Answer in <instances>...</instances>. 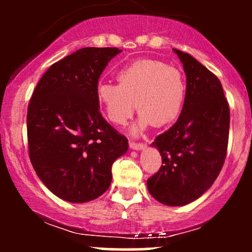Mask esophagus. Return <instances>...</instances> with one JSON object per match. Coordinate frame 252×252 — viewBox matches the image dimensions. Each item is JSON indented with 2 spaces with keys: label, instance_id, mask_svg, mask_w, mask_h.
Masks as SVG:
<instances>
[{
  "label": "esophagus",
  "instance_id": "esophagus-1",
  "mask_svg": "<svg viewBox=\"0 0 252 252\" xmlns=\"http://www.w3.org/2000/svg\"><path fill=\"white\" fill-rule=\"evenodd\" d=\"M130 148L134 150H142L146 148V144L144 143H137V142H130L129 143Z\"/></svg>",
  "mask_w": 252,
  "mask_h": 252
}]
</instances>
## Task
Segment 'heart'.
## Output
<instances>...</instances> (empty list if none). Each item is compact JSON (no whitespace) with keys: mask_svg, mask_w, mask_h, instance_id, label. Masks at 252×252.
I'll list each match as a JSON object with an SVG mask.
<instances>
[{"mask_svg":"<svg viewBox=\"0 0 252 252\" xmlns=\"http://www.w3.org/2000/svg\"><path fill=\"white\" fill-rule=\"evenodd\" d=\"M117 84L100 83L96 90L109 122L124 126L137 105L135 134L149 126H164L180 115L186 97L181 72L158 60H138L117 72Z\"/></svg>","mask_w":252,"mask_h":252,"instance_id":"obj_1","label":"heart"}]
</instances>
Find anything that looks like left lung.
Segmentation results:
<instances>
[{
    "label": "left lung",
    "mask_w": 252,
    "mask_h": 252,
    "mask_svg": "<svg viewBox=\"0 0 252 252\" xmlns=\"http://www.w3.org/2000/svg\"><path fill=\"white\" fill-rule=\"evenodd\" d=\"M178 54L186 73V97L178 121L152 143L162 158L147 180L153 198L184 206L212 186L226 156L230 109L219 79L189 53Z\"/></svg>",
    "instance_id": "8db88e82"
}]
</instances>
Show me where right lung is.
I'll list each match as a JSON object with an SVG mask.
<instances>
[{
    "mask_svg": "<svg viewBox=\"0 0 252 252\" xmlns=\"http://www.w3.org/2000/svg\"><path fill=\"white\" fill-rule=\"evenodd\" d=\"M116 47H85L53 63L28 104L31 162L53 194L70 202L98 198L111 184V167L128 140L99 112L98 79Z\"/></svg>",
    "mask_w": 252,
    "mask_h": 252,
    "instance_id": "add662e5",
    "label": "right lung"
}]
</instances>
